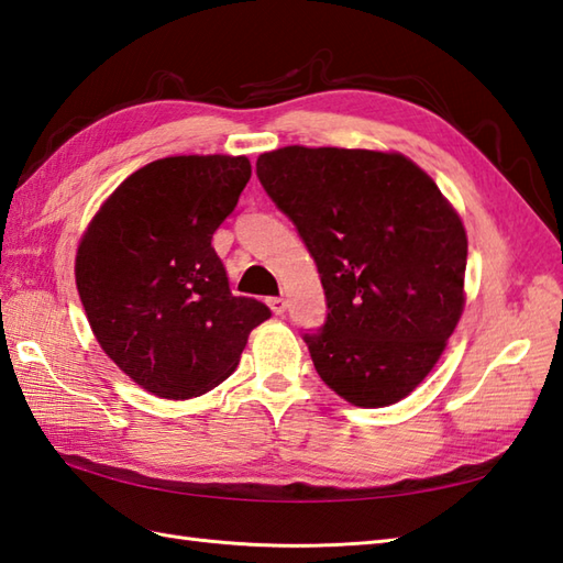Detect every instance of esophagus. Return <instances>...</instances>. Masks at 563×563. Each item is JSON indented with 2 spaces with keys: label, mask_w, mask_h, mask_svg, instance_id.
Listing matches in <instances>:
<instances>
[{
  "label": "esophagus",
  "mask_w": 563,
  "mask_h": 563,
  "mask_svg": "<svg viewBox=\"0 0 563 563\" xmlns=\"http://www.w3.org/2000/svg\"><path fill=\"white\" fill-rule=\"evenodd\" d=\"M268 307L273 309V314H285V307H288V302H285L283 300V297H271V300H268Z\"/></svg>",
  "instance_id": "obj_1"
}]
</instances>
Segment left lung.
Instances as JSON below:
<instances>
[{
	"instance_id": "obj_1",
	"label": "left lung",
	"mask_w": 563,
	"mask_h": 563,
	"mask_svg": "<svg viewBox=\"0 0 563 563\" xmlns=\"http://www.w3.org/2000/svg\"><path fill=\"white\" fill-rule=\"evenodd\" d=\"M256 174L324 285V327L302 333L319 377L355 406L397 404L433 369L462 317L460 214L397 152L292 145L261 154Z\"/></svg>"
}]
</instances>
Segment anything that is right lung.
Listing matches in <instances>:
<instances>
[{
    "instance_id": "right-lung-1",
    "label": "right lung",
    "mask_w": 563,
    "mask_h": 563,
    "mask_svg": "<svg viewBox=\"0 0 563 563\" xmlns=\"http://www.w3.org/2000/svg\"><path fill=\"white\" fill-rule=\"evenodd\" d=\"M251 178L246 157H166L118 186L77 249V290L103 353L162 399H190L234 373L271 317L234 297L212 234Z\"/></svg>"
}]
</instances>
